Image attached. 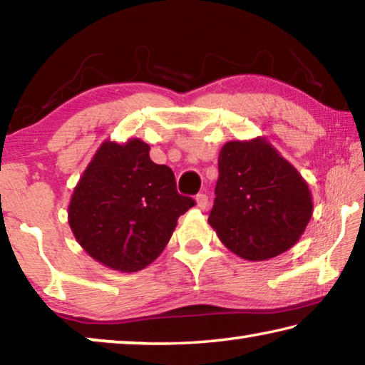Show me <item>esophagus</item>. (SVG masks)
<instances>
[{
  "instance_id": "obj_1",
  "label": "esophagus",
  "mask_w": 365,
  "mask_h": 365,
  "mask_svg": "<svg viewBox=\"0 0 365 365\" xmlns=\"http://www.w3.org/2000/svg\"><path fill=\"white\" fill-rule=\"evenodd\" d=\"M209 205V197L206 193H200L196 195V206L200 209H206Z\"/></svg>"
}]
</instances>
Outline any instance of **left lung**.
<instances>
[{
    "label": "left lung",
    "instance_id": "8db88e82",
    "mask_svg": "<svg viewBox=\"0 0 365 365\" xmlns=\"http://www.w3.org/2000/svg\"><path fill=\"white\" fill-rule=\"evenodd\" d=\"M311 217L307 183L269 141L222 146L209 224L228 250L248 261L275 257L298 242Z\"/></svg>",
    "mask_w": 365,
    "mask_h": 365
}]
</instances>
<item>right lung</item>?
<instances>
[{
  "mask_svg": "<svg viewBox=\"0 0 365 365\" xmlns=\"http://www.w3.org/2000/svg\"><path fill=\"white\" fill-rule=\"evenodd\" d=\"M193 206V197L177 191L172 169L150 159V145L108 140L73 188L69 225L98 262L138 272L164 251L178 217Z\"/></svg>",
  "mask_w": 365,
  "mask_h": 365,
  "instance_id": "obj_1",
  "label": "right lung"
}]
</instances>
